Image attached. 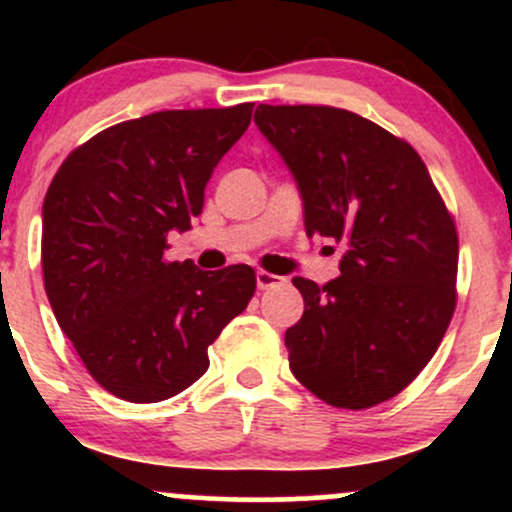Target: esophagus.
<instances>
[{
	"label": "esophagus",
	"instance_id": "1",
	"mask_svg": "<svg viewBox=\"0 0 512 512\" xmlns=\"http://www.w3.org/2000/svg\"><path fill=\"white\" fill-rule=\"evenodd\" d=\"M255 279H257V286H260V289H272L274 284H281V276H276V274H272V272H264V269H260V272L255 274Z\"/></svg>",
	"mask_w": 512,
	"mask_h": 512
}]
</instances>
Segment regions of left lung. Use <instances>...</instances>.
I'll list each match as a JSON object with an SVG mask.
<instances>
[{
    "mask_svg": "<svg viewBox=\"0 0 512 512\" xmlns=\"http://www.w3.org/2000/svg\"><path fill=\"white\" fill-rule=\"evenodd\" d=\"M255 122L303 197L305 233L344 243L337 279L296 276L291 373L322 402L368 409L399 395L443 342L457 303V231L404 139L330 105H257Z\"/></svg>",
    "mask_w": 512,
    "mask_h": 512,
    "instance_id": "1",
    "label": "left lung"
}]
</instances>
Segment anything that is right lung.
<instances>
[{"instance_id": "obj_1", "label": "right lung", "mask_w": 512, "mask_h": 512, "mask_svg": "<svg viewBox=\"0 0 512 512\" xmlns=\"http://www.w3.org/2000/svg\"><path fill=\"white\" fill-rule=\"evenodd\" d=\"M252 103L163 110L113 125L64 158L43 202L45 293L91 378L151 404L209 368V344L248 308V264L168 262V233L202 214L204 187L250 125Z\"/></svg>"}]
</instances>
